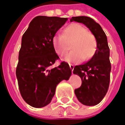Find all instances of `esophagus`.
<instances>
[{"instance_id":"esophagus-1","label":"esophagus","mask_w":125,"mask_h":125,"mask_svg":"<svg viewBox=\"0 0 125 125\" xmlns=\"http://www.w3.org/2000/svg\"><path fill=\"white\" fill-rule=\"evenodd\" d=\"M69 67H70V69H71V70L72 71V72H73V69H74V66L73 65V64H69Z\"/></svg>"}]
</instances>
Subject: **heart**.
Here are the masks:
<instances>
[{
	"instance_id": "b5f03b06",
	"label": "heart",
	"mask_w": 125,
	"mask_h": 125,
	"mask_svg": "<svg viewBox=\"0 0 125 125\" xmlns=\"http://www.w3.org/2000/svg\"><path fill=\"white\" fill-rule=\"evenodd\" d=\"M71 43L72 51L67 54L64 61L69 62H80L93 56L97 50V41L91 32L80 24H71L63 31L62 35L55 34L52 38V45L55 52L63 56Z\"/></svg>"
}]
</instances>
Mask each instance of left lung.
I'll return each mask as SVG.
<instances>
[{
  "mask_svg": "<svg viewBox=\"0 0 125 125\" xmlns=\"http://www.w3.org/2000/svg\"><path fill=\"white\" fill-rule=\"evenodd\" d=\"M84 24L94 36L97 50L90 61L77 65L73 73L82 79V85L75 90L78 101L84 105L93 106L99 104L107 93L110 80L111 64L107 37L100 25L86 16L72 17L70 21Z\"/></svg>",
  "mask_w": 125,
  "mask_h": 125,
  "instance_id": "obj_1",
  "label": "left lung"
}]
</instances>
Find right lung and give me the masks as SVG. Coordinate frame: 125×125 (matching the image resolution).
<instances>
[{
  "mask_svg": "<svg viewBox=\"0 0 125 125\" xmlns=\"http://www.w3.org/2000/svg\"><path fill=\"white\" fill-rule=\"evenodd\" d=\"M67 20L37 16L22 36L16 77L21 97L32 107L39 108L48 105L55 94L56 86L71 75L66 62L51 69L59 58L52 47V38Z\"/></svg>",
  "mask_w": 125,
  "mask_h": 125,
  "instance_id": "add662e5",
  "label": "right lung"
}]
</instances>
